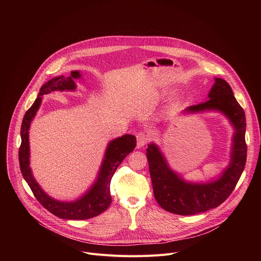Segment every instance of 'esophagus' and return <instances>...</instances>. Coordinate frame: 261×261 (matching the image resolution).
Wrapping results in <instances>:
<instances>
[{
    "label": "esophagus",
    "instance_id": "obj_1",
    "mask_svg": "<svg viewBox=\"0 0 261 261\" xmlns=\"http://www.w3.org/2000/svg\"><path fill=\"white\" fill-rule=\"evenodd\" d=\"M136 139H137V147L140 148L148 142L150 137H148V135L145 132H138L136 134Z\"/></svg>",
    "mask_w": 261,
    "mask_h": 261
}]
</instances>
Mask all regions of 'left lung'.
<instances>
[{"instance_id":"obj_1","label":"left lung","mask_w":261,"mask_h":261,"mask_svg":"<svg viewBox=\"0 0 261 261\" xmlns=\"http://www.w3.org/2000/svg\"><path fill=\"white\" fill-rule=\"evenodd\" d=\"M215 83L207 94V100L185 108L180 114L195 115L219 113L233 128L230 160L217 177L206 181L185 179L173 170L159 145L150 142L146 158L152 178L154 196L158 204L172 214L190 216L219 206L231 194L246 165L247 145L245 111L237 101L226 81L214 77Z\"/></svg>"}]
</instances>
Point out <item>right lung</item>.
Returning <instances> with one entry per match:
<instances>
[{
	"instance_id": "obj_1",
	"label": "right lung",
	"mask_w": 261,
	"mask_h": 261,
	"mask_svg": "<svg viewBox=\"0 0 261 261\" xmlns=\"http://www.w3.org/2000/svg\"><path fill=\"white\" fill-rule=\"evenodd\" d=\"M83 75L81 71H71L69 76L65 77L60 75L51 79L45 83L35 100L31 108L27 111L21 128L20 137L21 144L19 147V165L23 178L30 186L35 197L47 211L61 219L67 220H86L96 217L102 214L111 203L110 195V181L114 176L115 171L122 161L130 154L136 146V137L131 134H125L121 137H117L110 140L105 148V153L99 167L97 176L90 188L74 200H59L49 196L39 182L33 175L32 168L30 166V140L29 130L31 128L32 121L34 120L37 111L40 108L43 96L51 92H74L76 91V80H82Z\"/></svg>"
}]
</instances>
